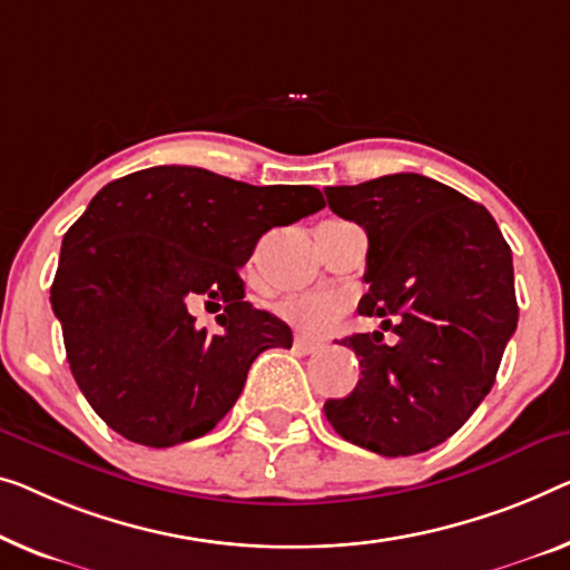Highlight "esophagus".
<instances>
[{"instance_id":"1","label":"esophagus","mask_w":570,"mask_h":570,"mask_svg":"<svg viewBox=\"0 0 570 570\" xmlns=\"http://www.w3.org/2000/svg\"><path fill=\"white\" fill-rule=\"evenodd\" d=\"M320 347H322L320 340H312V337H307V335H296V337H294V351H299V353H304V355L317 353Z\"/></svg>"}]
</instances>
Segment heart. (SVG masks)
<instances>
[{"label":"heart","instance_id":"b5f03b06","mask_svg":"<svg viewBox=\"0 0 570 570\" xmlns=\"http://www.w3.org/2000/svg\"><path fill=\"white\" fill-rule=\"evenodd\" d=\"M347 304L337 294H296L278 304V314L302 333L325 335L345 317Z\"/></svg>","mask_w":570,"mask_h":570}]
</instances>
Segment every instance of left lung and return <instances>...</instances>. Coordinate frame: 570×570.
I'll return each mask as SVG.
<instances>
[{"label": "left lung", "instance_id": "1", "mask_svg": "<svg viewBox=\"0 0 570 570\" xmlns=\"http://www.w3.org/2000/svg\"><path fill=\"white\" fill-rule=\"evenodd\" d=\"M337 217L368 235L358 312L384 333H358L361 379L345 399H327L340 438L399 458L435 448L463 428L494 386L517 330L512 250L479 202L420 174L358 186H327Z\"/></svg>", "mask_w": 570, "mask_h": 570}]
</instances>
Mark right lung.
<instances>
[{
	"mask_svg": "<svg viewBox=\"0 0 570 570\" xmlns=\"http://www.w3.org/2000/svg\"><path fill=\"white\" fill-rule=\"evenodd\" d=\"M322 207L314 186H253L194 166L107 184L63 235L50 286L91 410L148 448L207 435L233 410L250 363L292 347L286 322L243 299L237 268L263 233ZM199 298L226 304L219 334L196 327L188 309Z\"/></svg>",
	"mask_w": 570,
	"mask_h": 570,
	"instance_id": "1",
	"label": "right lung"
}]
</instances>
